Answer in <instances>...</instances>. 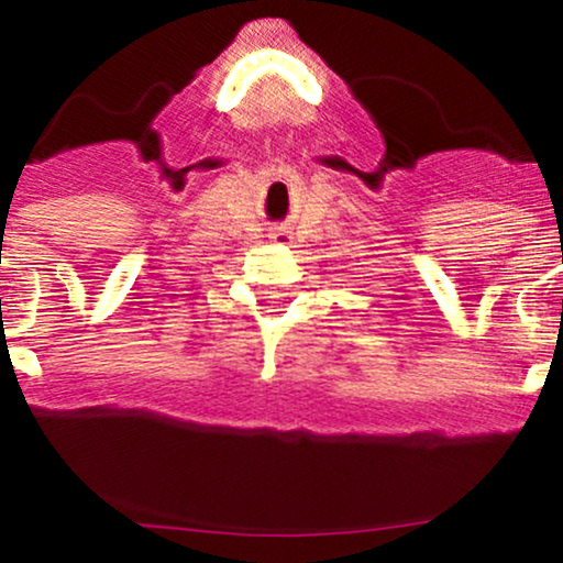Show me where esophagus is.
Listing matches in <instances>:
<instances>
[{
  "label": "esophagus",
  "mask_w": 563,
  "mask_h": 563,
  "mask_svg": "<svg viewBox=\"0 0 563 563\" xmlns=\"http://www.w3.org/2000/svg\"><path fill=\"white\" fill-rule=\"evenodd\" d=\"M271 238H274L276 242H284V240H287V234H284V232H274V234H271Z\"/></svg>",
  "instance_id": "esophagus-1"
}]
</instances>
